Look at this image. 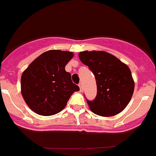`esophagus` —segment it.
I'll return each instance as SVG.
<instances>
[{"label": "esophagus", "instance_id": "esophagus-1", "mask_svg": "<svg viewBox=\"0 0 156 156\" xmlns=\"http://www.w3.org/2000/svg\"><path fill=\"white\" fill-rule=\"evenodd\" d=\"M78 86H79V88H80V91H81V92H82V90H83V87H82V83H80V84L78 85Z\"/></svg>", "mask_w": 156, "mask_h": 156}]
</instances>
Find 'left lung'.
Wrapping results in <instances>:
<instances>
[{"label":"left lung","instance_id":"obj_1","mask_svg":"<svg viewBox=\"0 0 156 156\" xmlns=\"http://www.w3.org/2000/svg\"><path fill=\"white\" fill-rule=\"evenodd\" d=\"M78 56L96 79V98L86 100L90 110L101 116H115L122 112L130 101L135 87L129 66L101 51H82Z\"/></svg>","mask_w":156,"mask_h":156}]
</instances>
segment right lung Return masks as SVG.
I'll return each mask as SVG.
<instances>
[{"instance_id": "add662e5", "label": "right lung", "mask_w": 156, "mask_h": 156, "mask_svg": "<svg viewBox=\"0 0 156 156\" xmlns=\"http://www.w3.org/2000/svg\"><path fill=\"white\" fill-rule=\"evenodd\" d=\"M74 54L51 50L40 55L21 76V94L31 110L42 116L55 115L65 108L73 93L79 90L65 66Z\"/></svg>"}]
</instances>
